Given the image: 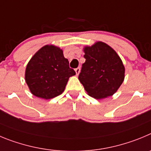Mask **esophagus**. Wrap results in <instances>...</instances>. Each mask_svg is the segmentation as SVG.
Segmentation results:
<instances>
[{"instance_id":"esophagus-1","label":"esophagus","mask_w":151,"mask_h":151,"mask_svg":"<svg viewBox=\"0 0 151 151\" xmlns=\"http://www.w3.org/2000/svg\"><path fill=\"white\" fill-rule=\"evenodd\" d=\"M80 71H81V68H75V72L77 75H78Z\"/></svg>"}]
</instances>
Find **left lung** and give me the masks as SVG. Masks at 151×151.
I'll return each instance as SVG.
<instances>
[{
	"label": "left lung",
	"mask_w": 151,
	"mask_h": 151,
	"mask_svg": "<svg viewBox=\"0 0 151 151\" xmlns=\"http://www.w3.org/2000/svg\"><path fill=\"white\" fill-rule=\"evenodd\" d=\"M84 52L86 62L78 79L88 95L100 99L114 94L123 83L125 74L117 53L103 42L86 47Z\"/></svg>",
	"instance_id": "obj_1"
}]
</instances>
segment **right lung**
Listing matches in <instances>:
<instances>
[{
    "label": "right lung",
    "mask_w": 151,
    "mask_h": 151,
    "mask_svg": "<svg viewBox=\"0 0 151 151\" xmlns=\"http://www.w3.org/2000/svg\"><path fill=\"white\" fill-rule=\"evenodd\" d=\"M60 48L44 46L27 65L25 81L34 96L50 99L62 94L69 77L75 75Z\"/></svg>",
    "instance_id": "right-lung-1"
}]
</instances>
